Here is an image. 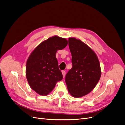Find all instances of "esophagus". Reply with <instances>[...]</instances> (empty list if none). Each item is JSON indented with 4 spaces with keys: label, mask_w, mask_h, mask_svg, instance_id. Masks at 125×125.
I'll list each match as a JSON object with an SVG mask.
<instances>
[{
    "label": "esophagus",
    "mask_w": 125,
    "mask_h": 125,
    "mask_svg": "<svg viewBox=\"0 0 125 125\" xmlns=\"http://www.w3.org/2000/svg\"><path fill=\"white\" fill-rule=\"evenodd\" d=\"M62 74L63 75V78H64L65 77V75H66V72L65 71H62Z\"/></svg>",
    "instance_id": "1"
}]
</instances>
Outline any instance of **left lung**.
<instances>
[{"label":"left lung","mask_w":125,"mask_h":125,"mask_svg":"<svg viewBox=\"0 0 125 125\" xmlns=\"http://www.w3.org/2000/svg\"><path fill=\"white\" fill-rule=\"evenodd\" d=\"M68 42L73 67L66 75V83L71 95L81 97L91 92L99 82L100 64L95 52L80 40L69 37Z\"/></svg>","instance_id":"obj_1"}]
</instances>
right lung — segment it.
<instances>
[{"mask_svg":"<svg viewBox=\"0 0 125 125\" xmlns=\"http://www.w3.org/2000/svg\"><path fill=\"white\" fill-rule=\"evenodd\" d=\"M68 44V41L57 35L42 42L30 55L26 64V77L31 88L40 95H47L61 81L56 54Z\"/></svg>","mask_w":125,"mask_h":125,"instance_id":"1","label":"right lung"}]
</instances>
